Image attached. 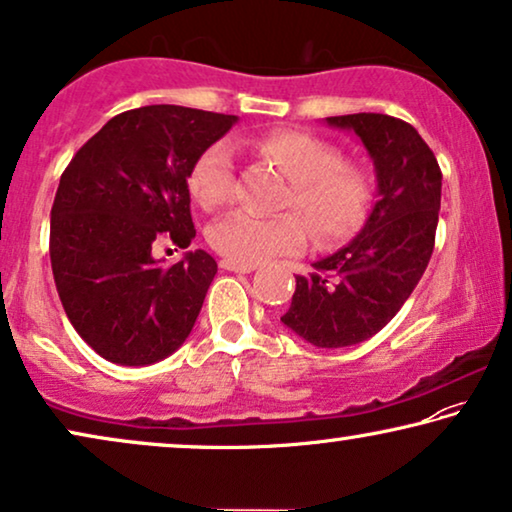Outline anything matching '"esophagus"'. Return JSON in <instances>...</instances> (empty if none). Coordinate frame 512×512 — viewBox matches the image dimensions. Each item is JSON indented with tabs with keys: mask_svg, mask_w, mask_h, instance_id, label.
<instances>
[{
	"mask_svg": "<svg viewBox=\"0 0 512 512\" xmlns=\"http://www.w3.org/2000/svg\"><path fill=\"white\" fill-rule=\"evenodd\" d=\"M220 269L236 271V273H250V271H255L257 266L255 264H239V262H232V259H222Z\"/></svg>",
	"mask_w": 512,
	"mask_h": 512,
	"instance_id": "esophagus-1",
	"label": "esophagus"
}]
</instances>
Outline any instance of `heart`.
<instances>
[{
  "mask_svg": "<svg viewBox=\"0 0 512 512\" xmlns=\"http://www.w3.org/2000/svg\"><path fill=\"white\" fill-rule=\"evenodd\" d=\"M253 150L292 181L283 204L304 215L315 239L341 241L362 227L371 204V185L362 171L343 164L341 153L331 143L297 129H278L253 141ZM234 181V150L227 141H218L194 162L192 197L201 208L215 211L232 199ZM304 220L294 213L276 218L229 213L213 222L208 241L232 262L257 264L266 257L304 248Z\"/></svg>",
  "mask_w": 512,
  "mask_h": 512,
  "instance_id": "1",
  "label": "heart"
}]
</instances>
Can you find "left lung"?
Masks as SVG:
<instances>
[{
	"mask_svg": "<svg viewBox=\"0 0 512 512\" xmlns=\"http://www.w3.org/2000/svg\"><path fill=\"white\" fill-rule=\"evenodd\" d=\"M355 132L373 160L378 199L348 246L297 276L280 322L318 348H348L378 334L420 283L434 253L441 169L408 122L383 113L325 118Z\"/></svg>",
	"mask_w": 512,
	"mask_h": 512,
	"instance_id": "8db88e82",
	"label": "left lung"
}]
</instances>
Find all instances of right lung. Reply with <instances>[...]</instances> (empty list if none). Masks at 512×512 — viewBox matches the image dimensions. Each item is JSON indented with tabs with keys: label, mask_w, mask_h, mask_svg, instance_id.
I'll list each match as a JSON object with an SVG mask.
<instances>
[{
	"label": "right lung",
	"mask_w": 512,
	"mask_h": 512,
	"mask_svg": "<svg viewBox=\"0 0 512 512\" xmlns=\"http://www.w3.org/2000/svg\"><path fill=\"white\" fill-rule=\"evenodd\" d=\"M236 120L141 106L106 122L64 169L50 211V266L69 322L109 362L155 364L190 336L218 264L190 250L162 266L153 248L192 243L187 178Z\"/></svg>",
	"instance_id": "right-lung-1"
}]
</instances>
